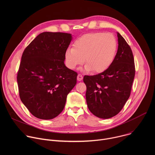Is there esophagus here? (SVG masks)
I'll return each instance as SVG.
<instances>
[{
  "instance_id": "34e87169",
  "label": "esophagus",
  "mask_w": 155,
  "mask_h": 155,
  "mask_svg": "<svg viewBox=\"0 0 155 155\" xmlns=\"http://www.w3.org/2000/svg\"><path fill=\"white\" fill-rule=\"evenodd\" d=\"M82 79H83V76H82V75L78 74V76H77V80H78V81H81V80H82Z\"/></svg>"
}]
</instances>
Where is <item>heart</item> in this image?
Listing matches in <instances>:
<instances>
[{
    "mask_svg": "<svg viewBox=\"0 0 155 155\" xmlns=\"http://www.w3.org/2000/svg\"><path fill=\"white\" fill-rule=\"evenodd\" d=\"M117 41L112 34L94 32L86 34L75 40L73 48L65 52L68 67L75 69L84 62V70L101 73L108 69L114 61Z\"/></svg>",
    "mask_w": 155,
    "mask_h": 155,
    "instance_id": "1",
    "label": "heart"
}]
</instances>
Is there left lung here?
<instances>
[{"label":"left lung","instance_id":"left-lung-1","mask_svg":"<svg viewBox=\"0 0 155 155\" xmlns=\"http://www.w3.org/2000/svg\"><path fill=\"white\" fill-rule=\"evenodd\" d=\"M118 48L112 64L97 75H84L86 99L90 111L103 119L117 115L129 99L135 76L134 56L130 46L118 32Z\"/></svg>","mask_w":155,"mask_h":155}]
</instances>
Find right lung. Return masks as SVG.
Segmentation results:
<instances>
[{
	"label": "right lung",
	"mask_w": 155,
	"mask_h": 155,
	"mask_svg": "<svg viewBox=\"0 0 155 155\" xmlns=\"http://www.w3.org/2000/svg\"><path fill=\"white\" fill-rule=\"evenodd\" d=\"M71 34L45 32L25 48L17 74L21 101L37 118L50 120L63 110L78 74L64 64Z\"/></svg>",
	"instance_id": "right-lung-1"
}]
</instances>
